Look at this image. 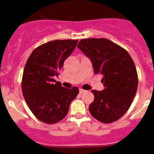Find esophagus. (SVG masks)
I'll use <instances>...</instances> for the list:
<instances>
[{
	"mask_svg": "<svg viewBox=\"0 0 154 154\" xmlns=\"http://www.w3.org/2000/svg\"><path fill=\"white\" fill-rule=\"evenodd\" d=\"M85 90L79 89V93H80V94H82V93H85Z\"/></svg>",
	"mask_w": 154,
	"mask_h": 154,
	"instance_id": "obj_1",
	"label": "esophagus"
}]
</instances>
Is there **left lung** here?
Here are the masks:
<instances>
[{
    "instance_id": "left-lung-1",
    "label": "left lung",
    "mask_w": 154,
    "mask_h": 154,
    "mask_svg": "<svg viewBox=\"0 0 154 154\" xmlns=\"http://www.w3.org/2000/svg\"><path fill=\"white\" fill-rule=\"evenodd\" d=\"M77 48L91 61L94 73L103 75L104 89L91 91L95 96L89 106L91 115L103 123L116 121L128 110L137 92L138 78L131 56L106 38L82 39Z\"/></svg>"
}]
</instances>
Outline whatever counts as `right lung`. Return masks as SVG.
<instances>
[{"instance_id": "obj_1", "label": "right lung", "mask_w": 154, "mask_h": 154, "mask_svg": "<svg viewBox=\"0 0 154 154\" xmlns=\"http://www.w3.org/2000/svg\"><path fill=\"white\" fill-rule=\"evenodd\" d=\"M77 40L48 42L32 51L23 72L22 90L33 114L47 124H55L66 116L70 103L79 89L63 88L54 79L67 57L75 50Z\"/></svg>"}]
</instances>
